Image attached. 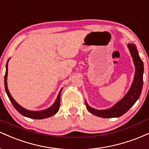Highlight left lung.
<instances>
[{
    "label": "left lung",
    "instance_id": "obj_1",
    "mask_svg": "<svg viewBox=\"0 0 149 149\" xmlns=\"http://www.w3.org/2000/svg\"><path fill=\"white\" fill-rule=\"evenodd\" d=\"M128 48L130 51L136 69L134 81L130 90L119 102L107 110H97L89 107L88 104L85 102L87 109L94 115L105 118L120 117L125 113L139 98L143 88V64L141 58L139 57L136 45L134 44H128Z\"/></svg>",
    "mask_w": 149,
    "mask_h": 149
}]
</instances>
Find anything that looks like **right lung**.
Listing matches in <instances>:
<instances>
[{"instance_id": "1", "label": "right lung", "mask_w": 149, "mask_h": 149, "mask_svg": "<svg viewBox=\"0 0 149 149\" xmlns=\"http://www.w3.org/2000/svg\"><path fill=\"white\" fill-rule=\"evenodd\" d=\"M9 61V59L8 60ZM8 62L6 64V75L4 77V83H5V89H6V91L7 95H8V97H9L10 102H11L12 104L13 105V107H15V109H16L17 111L21 113L22 116H26V117L30 118L33 119H44L50 117L53 115H54L55 113H57L58 111H59V107H60V92H59V95H58L57 100L55 101L54 104L51 107H49V109H46V110L43 111H31L26 110V109H24L22 107H20L19 104L17 103L14 100V99L11 96V95L10 94L9 90L8 89V85H7V76H8Z\"/></svg>"}]
</instances>
